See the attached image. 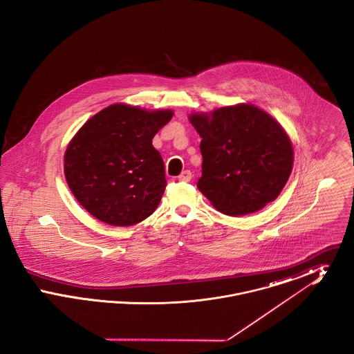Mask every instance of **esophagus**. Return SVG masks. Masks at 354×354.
<instances>
[{"mask_svg": "<svg viewBox=\"0 0 354 354\" xmlns=\"http://www.w3.org/2000/svg\"><path fill=\"white\" fill-rule=\"evenodd\" d=\"M191 178H192V174H191V171H188V169H185V171H183V172L178 176L179 182H189Z\"/></svg>", "mask_w": 354, "mask_h": 354, "instance_id": "34e87169", "label": "esophagus"}]
</instances>
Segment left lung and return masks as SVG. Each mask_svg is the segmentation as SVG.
<instances>
[{
  "label": "left lung",
  "instance_id": "obj_1",
  "mask_svg": "<svg viewBox=\"0 0 354 354\" xmlns=\"http://www.w3.org/2000/svg\"><path fill=\"white\" fill-rule=\"evenodd\" d=\"M189 122L202 138L198 188L218 211L247 215L280 195L293 166V149L270 114L240 103L191 114Z\"/></svg>",
  "mask_w": 354,
  "mask_h": 354
}]
</instances>
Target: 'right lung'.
Here are the masks:
<instances>
[{"instance_id":"obj_1","label":"right lung","mask_w":354,"mask_h":354,"mask_svg":"<svg viewBox=\"0 0 354 354\" xmlns=\"http://www.w3.org/2000/svg\"><path fill=\"white\" fill-rule=\"evenodd\" d=\"M172 115L171 110L147 111L117 103L74 135L65 152V176L87 212L117 227L151 215L167 185L152 138Z\"/></svg>"}]
</instances>
